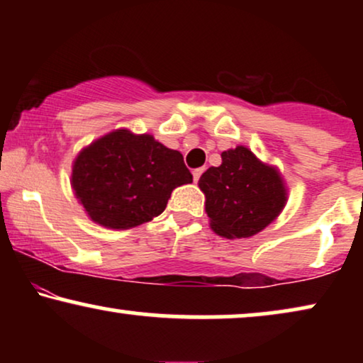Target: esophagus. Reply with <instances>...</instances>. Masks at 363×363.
Instances as JSON below:
<instances>
[{
  "mask_svg": "<svg viewBox=\"0 0 363 363\" xmlns=\"http://www.w3.org/2000/svg\"><path fill=\"white\" fill-rule=\"evenodd\" d=\"M203 172H205V168H195V170H193V180H195V182L200 180Z\"/></svg>",
  "mask_w": 363,
  "mask_h": 363,
  "instance_id": "1",
  "label": "esophagus"
}]
</instances>
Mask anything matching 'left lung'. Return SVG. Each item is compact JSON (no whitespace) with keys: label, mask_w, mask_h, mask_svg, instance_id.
Returning a JSON list of instances; mask_svg holds the SVG:
<instances>
[{"label":"left lung","mask_w":363,"mask_h":363,"mask_svg":"<svg viewBox=\"0 0 363 363\" xmlns=\"http://www.w3.org/2000/svg\"><path fill=\"white\" fill-rule=\"evenodd\" d=\"M205 193L211 230L228 240L251 238L269 226L287 203L279 168L238 145L221 153V165L210 167L198 180Z\"/></svg>","instance_id":"8db88e82"}]
</instances>
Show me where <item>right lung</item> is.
<instances>
[{"label": "right lung", "instance_id": "1", "mask_svg": "<svg viewBox=\"0 0 363 363\" xmlns=\"http://www.w3.org/2000/svg\"><path fill=\"white\" fill-rule=\"evenodd\" d=\"M193 182L183 155L150 133L117 128L74 158L71 186L94 223L130 230L163 213L177 186Z\"/></svg>", "mask_w": 363, "mask_h": 363}]
</instances>
